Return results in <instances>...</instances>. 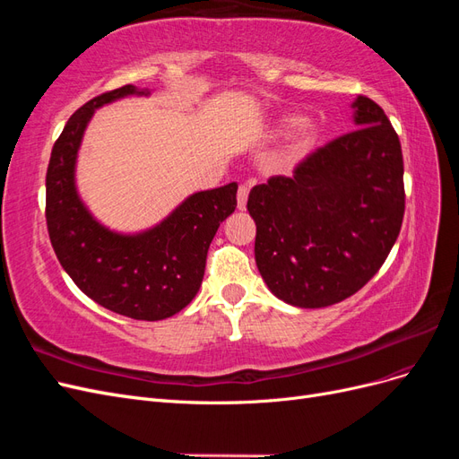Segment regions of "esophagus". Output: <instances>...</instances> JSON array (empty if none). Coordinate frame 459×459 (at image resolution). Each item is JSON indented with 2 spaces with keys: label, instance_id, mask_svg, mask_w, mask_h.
Masks as SVG:
<instances>
[{
  "label": "esophagus",
  "instance_id": "1",
  "mask_svg": "<svg viewBox=\"0 0 459 459\" xmlns=\"http://www.w3.org/2000/svg\"><path fill=\"white\" fill-rule=\"evenodd\" d=\"M248 191H251V184H241L239 189H238V208H239V211H245Z\"/></svg>",
  "mask_w": 459,
  "mask_h": 459
}]
</instances>
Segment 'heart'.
<instances>
[{
    "label": "heart",
    "mask_w": 459,
    "mask_h": 459,
    "mask_svg": "<svg viewBox=\"0 0 459 459\" xmlns=\"http://www.w3.org/2000/svg\"><path fill=\"white\" fill-rule=\"evenodd\" d=\"M297 118L295 117H287L281 120V126H289V124H295ZM314 137V126L308 120H300L297 124V130H295V151H300L302 147H307Z\"/></svg>",
    "instance_id": "heart-1"
}]
</instances>
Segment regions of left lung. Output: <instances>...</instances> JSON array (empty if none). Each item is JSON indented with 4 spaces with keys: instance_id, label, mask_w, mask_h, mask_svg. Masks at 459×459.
<instances>
[{
    "instance_id": "8db88e82",
    "label": "left lung",
    "mask_w": 459,
    "mask_h": 459,
    "mask_svg": "<svg viewBox=\"0 0 459 459\" xmlns=\"http://www.w3.org/2000/svg\"><path fill=\"white\" fill-rule=\"evenodd\" d=\"M352 132L304 157L293 176L248 193L255 258L275 297L324 308L358 293L379 272L406 208L404 160L385 110L358 95Z\"/></svg>"
}]
</instances>
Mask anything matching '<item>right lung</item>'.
Segmentation results:
<instances>
[{
    "mask_svg": "<svg viewBox=\"0 0 459 459\" xmlns=\"http://www.w3.org/2000/svg\"><path fill=\"white\" fill-rule=\"evenodd\" d=\"M132 93L145 91L132 84L105 91L68 118L48 164L46 221L53 251L82 293L120 316L157 322L197 295L208 247L238 206V184L195 193L140 235H118L97 224L76 193V152L93 110Z\"/></svg>",
    "mask_w": 459,
    "mask_h": 459,
    "instance_id": "1",
    "label": "right lung"
}]
</instances>
